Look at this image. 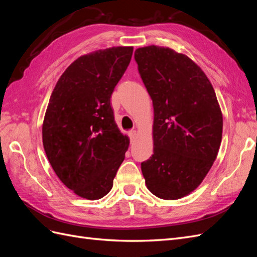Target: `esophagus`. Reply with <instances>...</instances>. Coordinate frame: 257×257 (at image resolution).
<instances>
[{"instance_id": "esophagus-1", "label": "esophagus", "mask_w": 257, "mask_h": 257, "mask_svg": "<svg viewBox=\"0 0 257 257\" xmlns=\"http://www.w3.org/2000/svg\"><path fill=\"white\" fill-rule=\"evenodd\" d=\"M138 136V132L136 130L134 131H131L130 132V137H131V141H134V139H136Z\"/></svg>"}]
</instances>
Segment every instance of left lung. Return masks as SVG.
Here are the masks:
<instances>
[{
  "label": "left lung",
  "mask_w": 257,
  "mask_h": 257,
  "mask_svg": "<svg viewBox=\"0 0 257 257\" xmlns=\"http://www.w3.org/2000/svg\"><path fill=\"white\" fill-rule=\"evenodd\" d=\"M153 104V154L142 163L153 195L175 200L203 182L217 157L223 115L214 89L195 62L168 47L135 50Z\"/></svg>",
  "instance_id": "1"
}]
</instances>
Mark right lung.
Wrapping results in <instances>:
<instances>
[{"mask_svg": "<svg viewBox=\"0 0 257 257\" xmlns=\"http://www.w3.org/2000/svg\"><path fill=\"white\" fill-rule=\"evenodd\" d=\"M132 54V46H119L79 57L61 75L46 109V155L63 184L85 199H100L110 192L128 149L110 96Z\"/></svg>", "mask_w": 257, "mask_h": 257, "instance_id": "1", "label": "right lung"}]
</instances>
